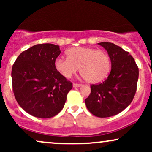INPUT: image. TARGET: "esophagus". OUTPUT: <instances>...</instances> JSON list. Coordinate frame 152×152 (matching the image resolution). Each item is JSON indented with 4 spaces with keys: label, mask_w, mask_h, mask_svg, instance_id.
I'll use <instances>...</instances> for the list:
<instances>
[{
    "label": "esophagus",
    "mask_w": 152,
    "mask_h": 152,
    "mask_svg": "<svg viewBox=\"0 0 152 152\" xmlns=\"http://www.w3.org/2000/svg\"><path fill=\"white\" fill-rule=\"evenodd\" d=\"M81 85L82 84H81V83H73V86L75 87V88H76V87H80L81 86Z\"/></svg>",
    "instance_id": "34e87169"
}]
</instances>
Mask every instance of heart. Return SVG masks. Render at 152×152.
<instances>
[{"label":"heart","instance_id":"b5f03b06","mask_svg":"<svg viewBox=\"0 0 152 152\" xmlns=\"http://www.w3.org/2000/svg\"><path fill=\"white\" fill-rule=\"evenodd\" d=\"M67 58L55 61L56 70L65 78H71L80 67V73L88 83L104 81L111 71V59L106 51L88 47H74L66 51Z\"/></svg>","mask_w":152,"mask_h":152}]
</instances>
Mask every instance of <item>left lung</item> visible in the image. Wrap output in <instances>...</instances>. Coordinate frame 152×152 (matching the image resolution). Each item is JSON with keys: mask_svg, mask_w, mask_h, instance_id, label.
I'll return each mask as SVG.
<instances>
[{"mask_svg": "<svg viewBox=\"0 0 152 152\" xmlns=\"http://www.w3.org/2000/svg\"><path fill=\"white\" fill-rule=\"evenodd\" d=\"M98 44L108 52L111 69L105 81L91 85L85 104L94 116L105 118L119 114L132 103L137 91L139 68L133 57L121 47L110 42Z\"/></svg>", "mask_w": 152, "mask_h": 152, "instance_id": "obj_1", "label": "left lung"}]
</instances>
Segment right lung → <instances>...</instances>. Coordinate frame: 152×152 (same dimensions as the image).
<instances>
[{
    "instance_id": "obj_1",
    "label": "right lung",
    "mask_w": 152,
    "mask_h": 152,
    "mask_svg": "<svg viewBox=\"0 0 152 152\" xmlns=\"http://www.w3.org/2000/svg\"><path fill=\"white\" fill-rule=\"evenodd\" d=\"M60 53L56 45H35L23 51L12 67L15 98L24 111L36 117L48 118L58 114L73 87L55 67Z\"/></svg>"
}]
</instances>
